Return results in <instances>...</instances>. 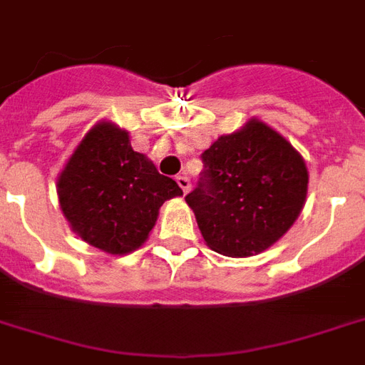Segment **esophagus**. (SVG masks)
<instances>
[{
    "label": "esophagus",
    "instance_id": "1",
    "mask_svg": "<svg viewBox=\"0 0 365 365\" xmlns=\"http://www.w3.org/2000/svg\"><path fill=\"white\" fill-rule=\"evenodd\" d=\"M175 182H178V185L182 187L183 193H190L191 182H190V178H187V175H178V178H175Z\"/></svg>",
    "mask_w": 365,
    "mask_h": 365
}]
</instances>
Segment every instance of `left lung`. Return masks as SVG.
<instances>
[{"mask_svg":"<svg viewBox=\"0 0 365 365\" xmlns=\"http://www.w3.org/2000/svg\"><path fill=\"white\" fill-rule=\"evenodd\" d=\"M205 172L185 203L210 250L251 257L279 242L306 205V160L292 143L251 118L203 153Z\"/></svg>","mask_w":365,"mask_h":365,"instance_id":"8db88e82","label":"left lung"}]
</instances>
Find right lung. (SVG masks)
Segmentation results:
<instances>
[{"instance_id": "obj_1", "label": "right lung", "mask_w": 365, "mask_h": 365, "mask_svg": "<svg viewBox=\"0 0 365 365\" xmlns=\"http://www.w3.org/2000/svg\"><path fill=\"white\" fill-rule=\"evenodd\" d=\"M59 209L71 230L108 255H128L147 242L164 201L180 185L131 147L125 129L102 120L81 139L58 175Z\"/></svg>"}]
</instances>
